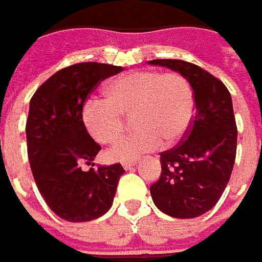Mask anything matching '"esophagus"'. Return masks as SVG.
<instances>
[{
  "label": "esophagus",
  "mask_w": 262,
  "mask_h": 262,
  "mask_svg": "<svg viewBox=\"0 0 262 262\" xmlns=\"http://www.w3.org/2000/svg\"><path fill=\"white\" fill-rule=\"evenodd\" d=\"M122 165L124 169H130V168H133L136 165V162H135V161H129V162H123Z\"/></svg>",
  "instance_id": "1"
}]
</instances>
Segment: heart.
<instances>
[{
  "instance_id": "heart-1",
  "label": "heart",
  "mask_w": 262,
  "mask_h": 262,
  "mask_svg": "<svg viewBox=\"0 0 262 262\" xmlns=\"http://www.w3.org/2000/svg\"><path fill=\"white\" fill-rule=\"evenodd\" d=\"M107 97L90 95L81 117L88 133L100 143H112L122 135L124 116L133 114L136 132L108 150L113 161H130L159 148L174 145L191 129L195 95L190 81L178 72L140 69L124 74L107 88Z\"/></svg>"
}]
</instances>
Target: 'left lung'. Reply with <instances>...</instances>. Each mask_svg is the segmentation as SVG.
Wrapping results in <instances>:
<instances>
[{
    "instance_id": "8db88e82",
    "label": "left lung",
    "mask_w": 262,
    "mask_h": 262,
    "mask_svg": "<svg viewBox=\"0 0 262 262\" xmlns=\"http://www.w3.org/2000/svg\"><path fill=\"white\" fill-rule=\"evenodd\" d=\"M184 75L195 95L193 126L180 143L161 152V177L150 195L161 212L191 219L209 212L229 183L236 157L238 129L230 93L203 68L178 59H154Z\"/></svg>"
}]
</instances>
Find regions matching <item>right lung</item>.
<instances>
[{
	"label": "right lung",
	"mask_w": 262,
	"mask_h": 262,
	"mask_svg": "<svg viewBox=\"0 0 262 262\" xmlns=\"http://www.w3.org/2000/svg\"><path fill=\"white\" fill-rule=\"evenodd\" d=\"M122 71L108 63H75L46 79L30 100L26 136L33 177L50 210L63 221H93L113 204L124 169L120 164L82 169L101 146L85 129L81 108L101 81Z\"/></svg>",
	"instance_id": "right-lung-1"
}]
</instances>
